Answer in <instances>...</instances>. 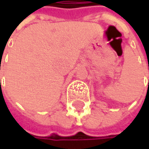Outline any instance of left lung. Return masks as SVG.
<instances>
[{"mask_svg": "<svg viewBox=\"0 0 149 149\" xmlns=\"http://www.w3.org/2000/svg\"><path fill=\"white\" fill-rule=\"evenodd\" d=\"M148 85H149V84H148Z\"/></svg>", "mask_w": 149, "mask_h": 149, "instance_id": "left-lung-1", "label": "left lung"}]
</instances>
